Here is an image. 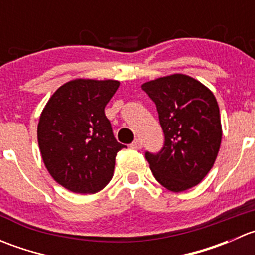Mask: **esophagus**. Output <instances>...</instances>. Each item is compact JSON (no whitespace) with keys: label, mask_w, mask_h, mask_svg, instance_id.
<instances>
[{"label":"esophagus","mask_w":255,"mask_h":255,"mask_svg":"<svg viewBox=\"0 0 255 255\" xmlns=\"http://www.w3.org/2000/svg\"><path fill=\"white\" fill-rule=\"evenodd\" d=\"M130 148L135 149V150H139V149H142V142H140V139H135L134 142L130 144Z\"/></svg>","instance_id":"1"}]
</instances>
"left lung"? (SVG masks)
Segmentation results:
<instances>
[{"label":"left lung","mask_w":255,"mask_h":255,"mask_svg":"<svg viewBox=\"0 0 255 255\" xmlns=\"http://www.w3.org/2000/svg\"><path fill=\"white\" fill-rule=\"evenodd\" d=\"M142 90L156 105L165 135L159 153H145L154 177L173 192L196 186L215 164L222 139L215 95L184 74L144 82Z\"/></svg>","instance_id":"obj_1"}]
</instances>
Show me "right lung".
I'll list each match as a JSON object with an SVG mask.
<instances>
[{
	"instance_id": "1",
	"label": "right lung",
	"mask_w": 255,
	"mask_h": 255,
	"mask_svg": "<svg viewBox=\"0 0 255 255\" xmlns=\"http://www.w3.org/2000/svg\"><path fill=\"white\" fill-rule=\"evenodd\" d=\"M117 80L75 79L59 87L43 109L38 144L51 177L76 194H95L113 176L116 155L126 145L113 135L105 107Z\"/></svg>"
}]
</instances>
